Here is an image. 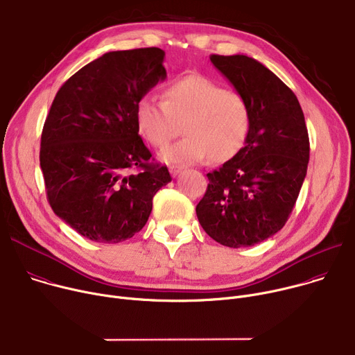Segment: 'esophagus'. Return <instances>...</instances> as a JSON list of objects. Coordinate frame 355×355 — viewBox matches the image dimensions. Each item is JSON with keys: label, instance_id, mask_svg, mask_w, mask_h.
Returning a JSON list of instances; mask_svg holds the SVG:
<instances>
[{"label": "esophagus", "instance_id": "obj_1", "mask_svg": "<svg viewBox=\"0 0 355 355\" xmlns=\"http://www.w3.org/2000/svg\"><path fill=\"white\" fill-rule=\"evenodd\" d=\"M181 171H182V167H181V166H171V167H170V173H171L173 177L178 175Z\"/></svg>", "mask_w": 355, "mask_h": 355}]
</instances>
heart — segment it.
I'll use <instances>...</instances> for the list:
<instances>
[{"label":"heart","mask_w":355,"mask_h":355,"mask_svg":"<svg viewBox=\"0 0 355 355\" xmlns=\"http://www.w3.org/2000/svg\"><path fill=\"white\" fill-rule=\"evenodd\" d=\"M163 98L143 96L136 106V123L140 135L154 147H164L178 135L182 123L187 136L163 150L161 158L166 163L189 166L209 155L223 159L243 147L252 113L241 93L192 73L170 82Z\"/></svg>","instance_id":"1"}]
</instances>
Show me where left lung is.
Segmentation results:
<instances>
[{"mask_svg": "<svg viewBox=\"0 0 355 355\" xmlns=\"http://www.w3.org/2000/svg\"><path fill=\"white\" fill-rule=\"evenodd\" d=\"M214 67L249 103L252 125L242 147L219 170L196 211L218 243L246 248L279 232L306 178L310 143L296 94L246 55H211Z\"/></svg>", "mask_w": 355, "mask_h": 355, "instance_id": "1", "label": "left lung"}]
</instances>
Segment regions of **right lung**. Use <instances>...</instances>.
I'll list each match as a JSON object with an SVG mask.
<instances>
[{
	"label": "right lung",
	"mask_w": 355,
	"mask_h": 355,
	"mask_svg": "<svg viewBox=\"0 0 355 355\" xmlns=\"http://www.w3.org/2000/svg\"><path fill=\"white\" fill-rule=\"evenodd\" d=\"M164 55L140 48L94 59L62 85L45 120L40 161L49 205L93 242L135 236L171 181L166 166L150 161L136 123L137 102L167 78Z\"/></svg>",
	"instance_id": "1"
}]
</instances>
